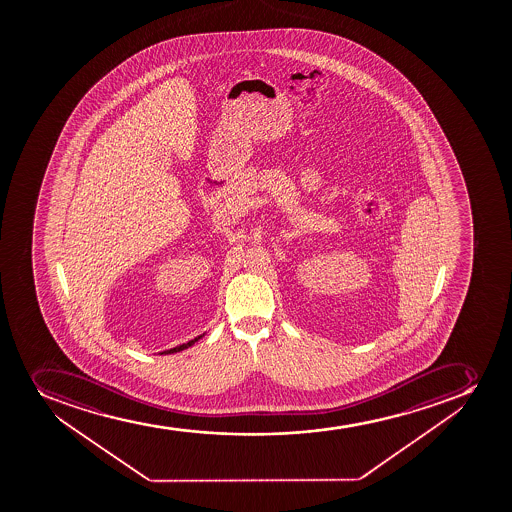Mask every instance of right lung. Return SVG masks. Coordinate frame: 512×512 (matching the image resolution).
I'll return each mask as SVG.
<instances>
[{"label": "right lung", "mask_w": 512, "mask_h": 512, "mask_svg": "<svg viewBox=\"0 0 512 512\" xmlns=\"http://www.w3.org/2000/svg\"><path fill=\"white\" fill-rule=\"evenodd\" d=\"M202 337V335H200ZM200 337H197V339L190 340V342H187V344L178 345V347H173V349L165 350V352H162V354H175V352H180V350L188 349L190 345L195 344Z\"/></svg>", "instance_id": "add662e5"}]
</instances>
